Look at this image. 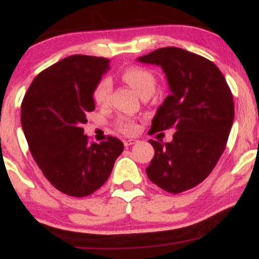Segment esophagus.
I'll use <instances>...</instances> for the list:
<instances>
[{
	"mask_svg": "<svg viewBox=\"0 0 259 259\" xmlns=\"http://www.w3.org/2000/svg\"><path fill=\"white\" fill-rule=\"evenodd\" d=\"M123 144H124V146H125V147H129V146H132V145L136 144V140L125 139V140H123Z\"/></svg>",
	"mask_w": 259,
	"mask_h": 259,
	"instance_id": "esophagus-1",
	"label": "esophagus"
}]
</instances>
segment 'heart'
Returning <instances> with one entry per match:
<instances>
[{
	"mask_svg": "<svg viewBox=\"0 0 259 259\" xmlns=\"http://www.w3.org/2000/svg\"><path fill=\"white\" fill-rule=\"evenodd\" d=\"M121 79L133 89L140 97L152 95L156 90L157 79L151 70L142 67H130L121 73ZM112 92V81L109 78H102L94 89V101L100 106L108 103ZM118 130L121 133L134 134L138 129L135 121L129 118H120L117 121Z\"/></svg>",
	"mask_w": 259,
	"mask_h": 259,
	"instance_id": "heart-1",
	"label": "heart"
}]
</instances>
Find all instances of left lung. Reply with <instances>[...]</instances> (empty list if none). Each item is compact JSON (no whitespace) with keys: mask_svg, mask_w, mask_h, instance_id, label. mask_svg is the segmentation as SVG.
Segmentation results:
<instances>
[{"mask_svg":"<svg viewBox=\"0 0 259 259\" xmlns=\"http://www.w3.org/2000/svg\"><path fill=\"white\" fill-rule=\"evenodd\" d=\"M138 62L159 65L170 91L150 133L177 130L170 142L148 141L154 156L147 177L160 189L180 194L206 179L224 152L234 121L233 95L213 62L186 50L163 47Z\"/></svg>","mask_w":259,"mask_h":259,"instance_id":"obj_1","label":"left lung"}]
</instances>
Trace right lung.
<instances>
[{"label":"right lung","mask_w":259,"mask_h":259,"mask_svg":"<svg viewBox=\"0 0 259 259\" xmlns=\"http://www.w3.org/2000/svg\"><path fill=\"white\" fill-rule=\"evenodd\" d=\"M109 59L74 55L32 80L22 103V127L32 158L56 189L84 197L108 179L124 145L108 136L89 144L82 125L95 109L94 89Z\"/></svg>","instance_id":"add662e5"}]
</instances>
